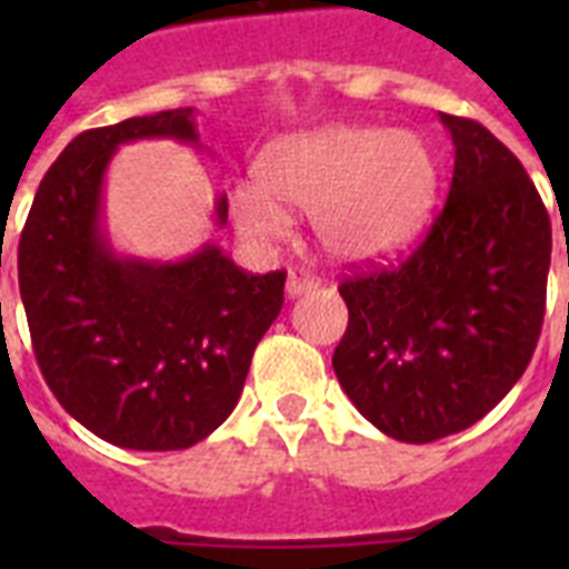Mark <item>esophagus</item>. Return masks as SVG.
I'll list each match as a JSON object with an SVG mask.
<instances>
[{"instance_id":"obj_1","label":"esophagus","mask_w":569,"mask_h":569,"mask_svg":"<svg viewBox=\"0 0 569 569\" xmlns=\"http://www.w3.org/2000/svg\"><path fill=\"white\" fill-rule=\"evenodd\" d=\"M319 277H312L310 271H301V268H292L289 277H286V295H289V298H301V295L312 292V289H319Z\"/></svg>"}]
</instances>
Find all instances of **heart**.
Returning a JSON list of instances; mask_svg holds the SVG:
<instances>
[{
	"label": "heart",
	"mask_w": 569,
	"mask_h": 569,
	"mask_svg": "<svg viewBox=\"0 0 569 569\" xmlns=\"http://www.w3.org/2000/svg\"><path fill=\"white\" fill-rule=\"evenodd\" d=\"M259 182L230 191L241 239L274 244L295 212L312 214L316 239L339 262H378L419 236L437 197V159L410 129L330 127L292 132L259 156Z\"/></svg>",
	"instance_id": "b5f03b06"
}]
</instances>
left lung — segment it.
Segmentation results:
<instances>
[{
  "mask_svg": "<svg viewBox=\"0 0 569 569\" xmlns=\"http://www.w3.org/2000/svg\"><path fill=\"white\" fill-rule=\"evenodd\" d=\"M440 120L455 144L442 212L405 262L339 286L348 330L333 372L401 442L440 440L490 413L526 372L547 303L552 223L535 182L481 123Z\"/></svg>",
  "mask_w": 569,
  "mask_h": 569,
  "instance_id": "left-lung-1",
  "label": "left lung"
}]
</instances>
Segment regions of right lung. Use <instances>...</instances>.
Wrapping results in <instances>:
<instances>
[{"mask_svg": "<svg viewBox=\"0 0 569 569\" xmlns=\"http://www.w3.org/2000/svg\"><path fill=\"white\" fill-rule=\"evenodd\" d=\"M144 138L200 147L194 109L76 136L40 180L17 271L34 357L67 413L120 449L173 451L232 413L286 271L248 274L212 241L173 262L118 253L106 173L118 147ZM214 223H227L223 194Z\"/></svg>", "mask_w": 569, "mask_h": 569, "instance_id": "add662e5", "label": "right lung"}]
</instances>
